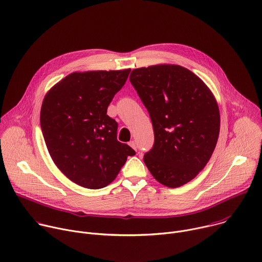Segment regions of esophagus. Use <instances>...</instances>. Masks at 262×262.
I'll return each instance as SVG.
<instances>
[{
    "label": "esophagus",
    "instance_id": "1",
    "mask_svg": "<svg viewBox=\"0 0 262 262\" xmlns=\"http://www.w3.org/2000/svg\"><path fill=\"white\" fill-rule=\"evenodd\" d=\"M128 144H129V146H130L132 148L135 149V150H137V145H136V142H135V141H130Z\"/></svg>",
    "mask_w": 262,
    "mask_h": 262
}]
</instances>
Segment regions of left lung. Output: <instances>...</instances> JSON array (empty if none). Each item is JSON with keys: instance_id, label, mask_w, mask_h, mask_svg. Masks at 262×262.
Segmentation results:
<instances>
[{"instance_id": "obj_1", "label": "left lung", "mask_w": 262, "mask_h": 262, "mask_svg": "<svg viewBox=\"0 0 262 262\" xmlns=\"http://www.w3.org/2000/svg\"><path fill=\"white\" fill-rule=\"evenodd\" d=\"M129 81L154 125L155 145L144 156L145 165L168 188L188 183L206 166L217 142L214 95L194 72L176 64L136 68Z\"/></svg>"}]
</instances>
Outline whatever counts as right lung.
Masks as SVG:
<instances>
[{"mask_svg": "<svg viewBox=\"0 0 262 262\" xmlns=\"http://www.w3.org/2000/svg\"><path fill=\"white\" fill-rule=\"evenodd\" d=\"M130 69L72 72L46 94L40 125L49 154L72 182L96 190L118 175L136 151L117 141V122L106 115Z\"/></svg>", "mask_w": 262, "mask_h": 262, "instance_id": "add662e5", "label": "right lung"}]
</instances>
